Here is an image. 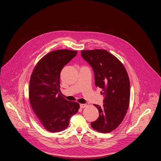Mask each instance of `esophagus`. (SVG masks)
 <instances>
[{
	"label": "esophagus",
	"instance_id": "1",
	"mask_svg": "<svg viewBox=\"0 0 161 161\" xmlns=\"http://www.w3.org/2000/svg\"><path fill=\"white\" fill-rule=\"evenodd\" d=\"M87 106V105L86 104H80V107L81 108H85V107H86Z\"/></svg>",
	"mask_w": 161,
	"mask_h": 161
}]
</instances>
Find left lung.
<instances>
[{
    "label": "left lung",
    "mask_w": 161,
    "mask_h": 161,
    "mask_svg": "<svg viewBox=\"0 0 161 161\" xmlns=\"http://www.w3.org/2000/svg\"><path fill=\"white\" fill-rule=\"evenodd\" d=\"M82 57L94 73L95 85L105 96L98 119L91 127L101 133H109L122 122L130 104V80L123 64L104 49L81 51Z\"/></svg>",
    "instance_id": "8db88e82"
}]
</instances>
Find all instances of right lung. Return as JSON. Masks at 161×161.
Returning <instances> with one entry per match:
<instances>
[{
  "label": "right lung",
  "instance_id": "add662e5",
  "mask_svg": "<svg viewBox=\"0 0 161 161\" xmlns=\"http://www.w3.org/2000/svg\"><path fill=\"white\" fill-rule=\"evenodd\" d=\"M77 54L76 51L60 49L44 55L32 72L29 99L33 110L44 128L59 132L69 125L80 104L66 100L60 91V75L64 67Z\"/></svg>",
  "mask_w": 161,
  "mask_h": 161
}]
</instances>
